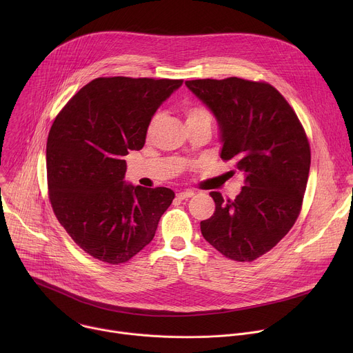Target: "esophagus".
Segmentation results:
<instances>
[{
  "instance_id": "obj_1",
  "label": "esophagus",
  "mask_w": 353,
  "mask_h": 353,
  "mask_svg": "<svg viewBox=\"0 0 353 353\" xmlns=\"http://www.w3.org/2000/svg\"><path fill=\"white\" fill-rule=\"evenodd\" d=\"M192 195H194V191H191V190H185V191L177 192V198L179 199H187V198H190Z\"/></svg>"
}]
</instances>
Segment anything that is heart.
<instances>
[{"label": "heart", "instance_id": "1", "mask_svg": "<svg viewBox=\"0 0 353 353\" xmlns=\"http://www.w3.org/2000/svg\"><path fill=\"white\" fill-rule=\"evenodd\" d=\"M184 117H185L187 127H192V125H208V127H211L212 120H214L211 112L207 108L201 106V105H187L184 108ZM158 119H159V116H155L152 120H150L149 127H148V132L152 131Z\"/></svg>", "mask_w": 353, "mask_h": 353}]
</instances>
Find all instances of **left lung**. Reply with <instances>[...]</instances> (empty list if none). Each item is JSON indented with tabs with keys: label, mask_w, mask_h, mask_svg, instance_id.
Here are the masks:
<instances>
[{
	"label": "left lung",
	"mask_w": 353,
	"mask_h": 353,
	"mask_svg": "<svg viewBox=\"0 0 353 353\" xmlns=\"http://www.w3.org/2000/svg\"><path fill=\"white\" fill-rule=\"evenodd\" d=\"M215 116L223 161L234 159L244 187L234 199L221 192L201 233L221 254L253 261L275 247L294 225L310 172V145L296 113L267 82L241 78L185 81Z\"/></svg>",
	"instance_id": "obj_1"
}]
</instances>
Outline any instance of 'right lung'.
I'll use <instances>...</instances> for the list:
<instances>
[{
  "mask_svg": "<svg viewBox=\"0 0 353 353\" xmlns=\"http://www.w3.org/2000/svg\"><path fill=\"white\" fill-rule=\"evenodd\" d=\"M181 79L97 78L64 106L46 148L48 196L71 239L109 264L150 241L174 192L124 181L130 150L142 149L150 120Z\"/></svg>",
  "mask_w": 353,
  "mask_h": 353,
  "instance_id": "add662e5",
  "label": "right lung"
}]
</instances>
